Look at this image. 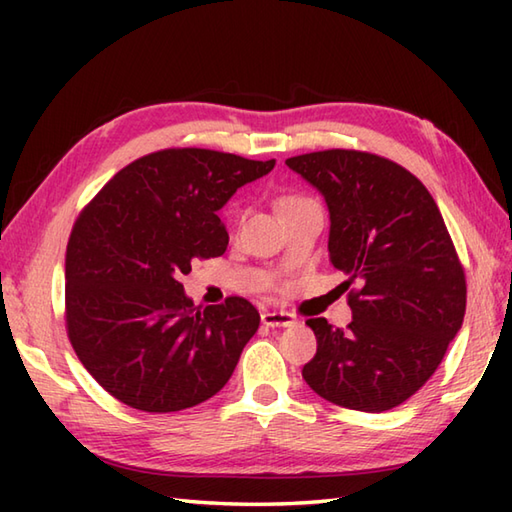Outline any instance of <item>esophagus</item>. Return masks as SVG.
Returning a JSON list of instances; mask_svg holds the SVG:
<instances>
[{
  "label": "esophagus",
  "instance_id": "1",
  "mask_svg": "<svg viewBox=\"0 0 512 512\" xmlns=\"http://www.w3.org/2000/svg\"><path fill=\"white\" fill-rule=\"evenodd\" d=\"M262 323L268 325V328H288V325H295L297 319L295 314L290 312H277V310H268V312H262Z\"/></svg>",
  "mask_w": 512,
  "mask_h": 512
}]
</instances>
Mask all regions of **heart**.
Masks as SVG:
<instances>
[{
	"label": "heart",
	"mask_w": 512,
	"mask_h": 512,
	"mask_svg": "<svg viewBox=\"0 0 512 512\" xmlns=\"http://www.w3.org/2000/svg\"><path fill=\"white\" fill-rule=\"evenodd\" d=\"M301 202H312V200L303 198V195H288V198L281 200V209H286V206H292V204H301Z\"/></svg>",
	"instance_id": "1"
}]
</instances>
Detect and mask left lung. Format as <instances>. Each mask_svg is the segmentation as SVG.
I'll use <instances>...</instances> for the list:
<instances>
[{
  "label": "left lung",
  "mask_w": 512,
  "mask_h": 512,
  "mask_svg": "<svg viewBox=\"0 0 512 512\" xmlns=\"http://www.w3.org/2000/svg\"><path fill=\"white\" fill-rule=\"evenodd\" d=\"M286 165L330 211V262L350 288L352 323H306L317 354L303 378L339 407L380 413L427 383L462 328L464 268L427 187L383 156L325 149Z\"/></svg>",
  "instance_id": "left-lung-1"
}]
</instances>
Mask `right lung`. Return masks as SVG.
Returning a JSON list of instances; mask_svg holds the SVG:
<instances>
[{
  "label": "right lung",
  "mask_w": 512,
  "mask_h": 512,
  "mask_svg": "<svg viewBox=\"0 0 512 512\" xmlns=\"http://www.w3.org/2000/svg\"><path fill=\"white\" fill-rule=\"evenodd\" d=\"M275 167L213 149H162L134 160L76 217L65 250V328L83 367L125 405L180 411L220 391L259 312L244 297L195 308L182 275L220 257L217 211Z\"/></svg>",
  "instance_id": "1"
}]
</instances>
